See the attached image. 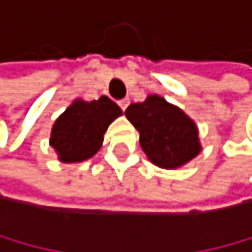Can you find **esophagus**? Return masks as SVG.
<instances>
[{"instance_id":"esophagus-1","label":"esophagus","mask_w":252,"mask_h":252,"mask_svg":"<svg viewBox=\"0 0 252 252\" xmlns=\"http://www.w3.org/2000/svg\"><path fill=\"white\" fill-rule=\"evenodd\" d=\"M118 105H120V109L125 112L127 109V105H129V99H121V101L118 102Z\"/></svg>"}]
</instances>
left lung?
I'll use <instances>...</instances> for the list:
<instances>
[{"label": "left lung", "instance_id": "left-lung-1", "mask_svg": "<svg viewBox=\"0 0 252 252\" xmlns=\"http://www.w3.org/2000/svg\"><path fill=\"white\" fill-rule=\"evenodd\" d=\"M125 115L139 131L142 150L159 167L175 169L199 155L194 121L161 96L153 94L145 102L131 104Z\"/></svg>", "mask_w": 252, "mask_h": 252}]
</instances>
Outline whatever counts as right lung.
<instances>
[{
  "label": "right lung",
  "mask_w": 252,
  "mask_h": 252,
  "mask_svg": "<svg viewBox=\"0 0 252 252\" xmlns=\"http://www.w3.org/2000/svg\"><path fill=\"white\" fill-rule=\"evenodd\" d=\"M120 107L107 96L97 101H75L55 121L50 143L63 162H80L97 153L104 132L117 117Z\"/></svg>",
  "instance_id": "1"
}]
</instances>
